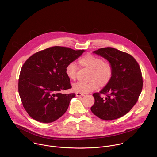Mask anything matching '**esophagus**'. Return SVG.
<instances>
[{"instance_id": "1", "label": "esophagus", "mask_w": 157, "mask_h": 157, "mask_svg": "<svg viewBox=\"0 0 157 157\" xmlns=\"http://www.w3.org/2000/svg\"><path fill=\"white\" fill-rule=\"evenodd\" d=\"M76 95H77V97H83V96L85 95V94H82V93H80V92H77Z\"/></svg>"}]
</instances>
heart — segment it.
Returning <instances> with one entry per match:
<instances>
[{
    "label": "heart",
    "instance_id": "heart-1",
    "mask_svg": "<svg viewBox=\"0 0 157 157\" xmlns=\"http://www.w3.org/2000/svg\"><path fill=\"white\" fill-rule=\"evenodd\" d=\"M80 64L91 70L89 82H77L72 85V90L80 93H88L97 90L99 85L105 86L112 78L113 69L109 62L92 54H88L79 60ZM77 65L74 62L69 63L65 69L67 77L72 80L77 78Z\"/></svg>",
    "mask_w": 157,
    "mask_h": 157
}]
</instances>
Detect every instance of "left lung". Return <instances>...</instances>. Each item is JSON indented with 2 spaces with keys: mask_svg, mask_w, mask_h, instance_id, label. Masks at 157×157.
<instances>
[{
  "mask_svg": "<svg viewBox=\"0 0 157 157\" xmlns=\"http://www.w3.org/2000/svg\"><path fill=\"white\" fill-rule=\"evenodd\" d=\"M107 60L113 69L112 78L99 92L93 94L95 99L92 112L104 120L118 118L129 112L136 103L143 88L140 67L130 54L107 47L93 51ZM100 93L106 94L104 99Z\"/></svg>",
  "mask_w": 157,
  "mask_h": 157,
  "instance_id": "left-lung-1",
  "label": "left lung"
}]
</instances>
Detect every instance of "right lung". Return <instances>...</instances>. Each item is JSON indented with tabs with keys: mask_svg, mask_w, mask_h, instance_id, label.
Wrapping results in <instances>:
<instances>
[{
	"mask_svg": "<svg viewBox=\"0 0 157 157\" xmlns=\"http://www.w3.org/2000/svg\"><path fill=\"white\" fill-rule=\"evenodd\" d=\"M85 51L53 46L36 52L25 62L19 75V93L32 118L51 123L67 111L75 94L60 92L71 88L65 69Z\"/></svg>",
	"mask_w": 157,
	"mask_h": 157,
	"instance_id": "right-lung-1",
	"label": "right lung"
}]
</instances>
